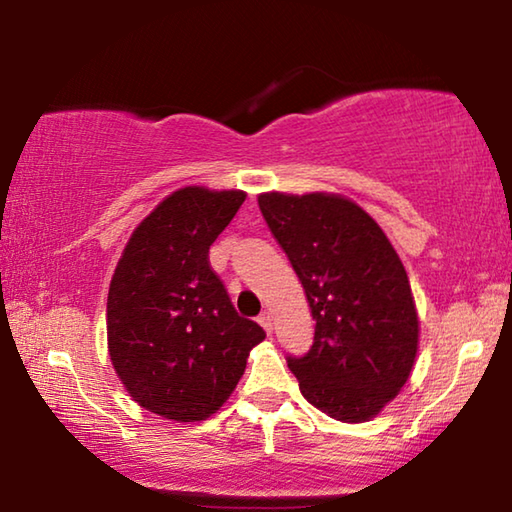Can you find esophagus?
I'll return each instance as SVG.
<instances>
[{
    "instance_id": "esophagus-1",
    "label": "esophagus",
    "mask_w": 512,
    "mask_h": 512,
    "mask_svg": "<svg viewBox=\"0 0 512 512\" xmlns=\"http://www.w3.org/2000/svg\"><path fill=\"white\" fill-rule=\"evenodd\" d=\"M257 320H259V325H262V327L266 329V332H268V334H271V332H273V316H271V314H268V311H264V314H262V316H259Z\"/></svg>"
}]
</instances>
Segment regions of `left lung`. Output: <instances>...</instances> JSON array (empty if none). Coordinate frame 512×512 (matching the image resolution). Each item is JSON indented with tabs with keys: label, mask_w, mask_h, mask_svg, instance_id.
Returning <instances> with one entry per match:
<instances>
[{
	"label": "left lung",
	"mask_w": 512,
	"mask_h": 512,
	"mask_svg": "<svg viewBox=\"0 0 512 512\" xmlns=\"http://www.w3.org/2000/svg\"><path fill=\"white\" fill-rule=\"evenodd\" d=\"M259 210L287 253L316 320L305 357H287L300 393L341 422L375 418L418 352L411 284L391 241L336 194H262Z\"/></svg>",
	"instance_id": "left-lung-1"
}]
</instances>
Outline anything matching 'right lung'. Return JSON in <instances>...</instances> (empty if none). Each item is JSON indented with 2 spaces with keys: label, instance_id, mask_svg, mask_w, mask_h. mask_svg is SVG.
Here are the masks:
<instances>
[{
  "label": "right lung",
  "instance_id": "add662e5",
  "mask_svg": "<svg viewBox=\"0 0 512 512\" xmlns=\"http://www.w3.org/2000/svg\"><path fill=\"white\" fill-rule=\"evenodd\" d=\"M244 201L237 189H178L137 225L112 275L110 361L133 400L167 420L219 411L266 336L210 266V246Z\"/></svg>",
  "mask_w": 512,
  "mask_h": 512
}]
</instances>
